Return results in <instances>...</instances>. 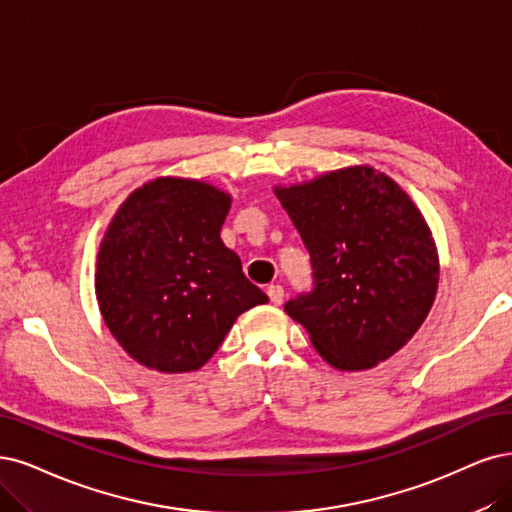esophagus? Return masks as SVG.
Instances as JSON below:
<instances>
[{
    "label": "esophagus",
    "instance_id": "34e87169",
    "mask_svg": "<svg viewBox=\"0 0 512 512\" xmlns=\"http://www.w3.org/2000/svg\"><path fill=\"white\" fill-rule=\"evenodd\" d=\"M268 297H270L272 304L280 306L282 299H285V289H282V285H270L268 287Z\"/></svg>",
    "mask_w": 512,
    "mask_h": 512
}]
</instances>
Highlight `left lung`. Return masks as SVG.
I'll list each match as a JSON object with an SVG mask.
<instances>
[{
  "label": "left lung",
  "mask_w": 512,
  "mask_h": 512,
  "mask_svg": "<svg viewBox=\"0 0 512 512\" xmlns=\"http://www.w3.org/2000/svg\"><path fill=\"white\" fill-rule=\"evenodd\" d=\"M310 253L312 291L285 312L339 371H363L401 350L428 316L439 257L422 213L371 166L276 187Z\"/></svg>",
  "instance_id": "8db88e82"
}]
</instances>
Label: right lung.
Instances as JSON below:
<instances>
[{
    "label": "right lung",
    "instance_id": "add662e5",
    "mask_svg": "<svg viewBox=\"0 0 512 512\" xmlns=\"http://www.w3.org/2000/svg\"><path fill=\"white\" fill-rule=\"evenodd\" d=\"M230 204L213 185L166 177L139 187L113 217L97 261V299L137 363L196 371L242 312L268 301L221 242Z\"/></svg>",
    "mask_w": 512,
    "mask_h": 512
}]
</instances>
